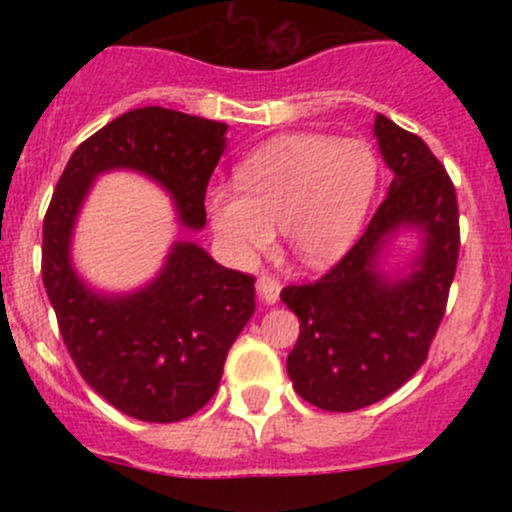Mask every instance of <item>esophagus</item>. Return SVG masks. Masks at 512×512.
<instances>
[{"instance_id":"1","label":"esophagus","mask_w":512,"mask_h":512,"mask_svg":"<svg viewBox=\"0 0 512 512\" xmlns=\"http://www.w3.org/2000/svg\"><path fill=\"white\" fill-rule=\"evenodd\" d=\"M257 291H260L262 301L267 305L276 303V301H279V291H281L279 279H276V276H272V274H262L260 279H257Z\"/></svg>"}]
</instances>
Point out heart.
Wrapping results in <instances>:
<instances>
[{
    "instance_id": "1",
    "label": "heart",
    "mask_w": 512,
    "mask_h": 512,
    "mask_svg": "<svg viewBox=\"0 0 512 512\" xmlns=\"http://www.w3.org/2000/svg\"><path fill=\"white\" fill-rule=\"evenodd\" d=\"M378 185V158L363 139L284 134L236 168V190L214 187L207 216L228 262L250 267L279 226L308 267L337 260L356 238Z\"/></svg>"
}]
</instances>
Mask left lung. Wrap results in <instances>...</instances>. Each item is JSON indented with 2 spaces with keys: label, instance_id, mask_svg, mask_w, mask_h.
Here are the masks:
<instances>
[{
  "label": "left lung",
  "instance_id": "left-lung-1",
  "mask_svg": "<svg viewBox=\"0 0 512 512\" xmlns=\"http://www.w3.org/2000/svg\"><path fill=\"white\" fill-rule=\"evenodd\" d=\"M373 132L395 173L390 192L330 272L281 291L301 320L286 370L298 395L325 411L380 402L424 366L460 257V211L448 170L424 139L390 117H375ZM399 225L420 228L425 252L404 280L392 282L374 260Z\"/></svg>",
  "mask_w": 512,
  "mask_h": 512
}]
</instances>
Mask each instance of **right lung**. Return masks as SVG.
I'll list each match as a JSON object with an SVG mask.
<instances>
[{
	"mask_svg": "<svg viewBox=\"0 0 512 512\" xmlns=\"http://www.w3.org/2000/svg\"><path fill=\"white\" fill-rule=\"evenodd\" d=\"M226 125L178 110H129L76 146L43 221V284L81 378L122 414L173 424L216 395L228 349L255 313V276L221 267L195 243H175L163 272L127 296L86 289L69 240L91 182L105 170L149 175L175 199L178 219L207 223V185Z\"/></svg>",
	"mask_w": 512,
	"mask_h": 512,
	"instance_id": "1",
	"label": "right lung"
}]
</instances>
